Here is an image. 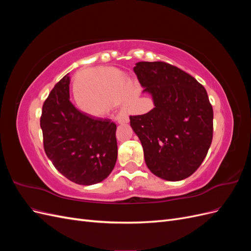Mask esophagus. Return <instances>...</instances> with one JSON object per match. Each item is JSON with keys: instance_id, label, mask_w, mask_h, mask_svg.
Here are the masks:
<instances>
[{"instance_id": "34e87169", "label": "esophagus", "mask_w": 251, "mask_h": 251, "mask_svg": "<svg viewBox=\"0 0 251 251\" xmlns=\"http://www.w3.org/2000/svg\"><path fill=\"white\" fill-rule=\"evenodd\" d=\"M116 120L118 121V124H126L128 123V117L126 115H118Z\"/></svg>"}]
</instances>
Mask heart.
<instances>
[{
  "mask_svg": "<svg viewBox=\"0 0 251 251\" xmlns=\"http://www.w3.org/2000/svg\"><path fill=\"white\" fill-rule=\"evenodd\" d=\"M75 98L78 108L92 116H102L120 102L132 112L135 100L131 79L116 69H102L94 73L93 79L78 80Z\"/></svg>",
  "mask_w": 251,
  "mask_h": 251,
  "instance_id": "b5f03b06",
  "label": "heart"
}]
</instances>
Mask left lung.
<instances>
[{
	"label": "left lung",
	"mask_w": 251,
	"mask_h": 251,
	"mask_svg": "<svg viewBox=\"0 0 251 251\" xmlns=\"http://www.w3.org/2000/svg\"><path fill=\"white\" fill-rule=\"evenodd\" d=\"M134 72L155 105L143 115L130 116L144 160L157 177L183 180L198 170L211 144L214 111L206 90L164 62H139Z\"/></svg>",
	"instance_id": "8db88e82"
}]
</instances>
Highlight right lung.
<instances>
[{"mask_svg":"<svg viewBox=\"0 0 251 251\" xmlns=\"http://www.w3.org/2000/svg\"><path fill=\"white\" fill-rule=\"evenodd\" d=\"M69 74L51 90L43 104L44 150L54 168L74 183L92 185L113 171L117 160L116 125L93 118L70 101Z\"/></svg>","mask_w":251,"mask_h":251,"instance_id":"right-lung-1","label":"right lung"}]
</instances>
